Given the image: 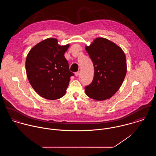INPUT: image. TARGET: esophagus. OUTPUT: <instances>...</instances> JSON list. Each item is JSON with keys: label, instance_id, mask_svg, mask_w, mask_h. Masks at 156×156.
Wrapping results in <instances>:
<instances>
[{"label": "esophagus", "instance_id": "esophagus-1", "mask_svg": "<svg viewBox=\"0 0 156 156\" xmlns=\"http://www.w3.org/2000/svg\"><path fill=\"white\" fill-rule=\"evenodd\" d=\"M74 74H75V76H76V77H77V76H79V71H77V72H76V73H74Z\"/></svg>", "mask_w": 156, "mask_h": 156}]
</instances>
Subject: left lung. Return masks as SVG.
Here are the masks:
<instances>
[{"label": "left lung", "mask_w": 156, "mask_h": 156, "mask_svg": "<svg viewBox=\"0 0 156 156\" xmlns=\"http://www.w3.org/2000/svg\"><path fill=\"white\" fill-rule=\"evenodd\" d=\"M94 67L92 83L85 87L87 95L97 101L109 99L121 87L127 73L126 55L121 47L97 38L85 47Z\"/></svg>", "instance_id": "8db88e82"}]
</instances>
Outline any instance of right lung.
<instances>
[{
	"mask_svg": "<svg viewBox=\"0 0 156 156\" xmlns=\"http://www.w3.org/2000/svg\"><path fill=\"white\" fill-rule=\"evenodd\" d=\"M69 44L61 46L56 38H47L35 45L26 60V74L32 87L42 97L56 100L67 90L70 77L64 53Z\"/></svg>",
	"mask_w": 156,
	"mask_h": 156,
	"instance_id": "right-lung-1",
	"label": "right lung"
}]
</instances>
